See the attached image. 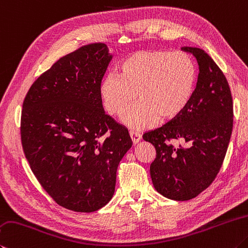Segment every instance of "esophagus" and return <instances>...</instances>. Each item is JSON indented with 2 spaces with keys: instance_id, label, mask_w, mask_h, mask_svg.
<instances>
[{
  "instance_id": "esophagus-1",
  "label": "esophagus",
  "mask_w": 248,
  "mask_h": 248,
  "mask_svg": "<svg viewBox=\"0 0 248 248\" xmlns=\"http://www.w3.org/2000/svg\"><path fill=\"white\" fill-rule=\"evenodd\" d=\"M130 137H131V140H132V142L134 144H137L138 142H140V140L142 139L141 133H139L137 131H133V130H131V131H130Z\"/></svg>"
}]
</instances>
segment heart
Wrapping results in <instances>:
<instances>
[{"mask_svg":"<svg viewBox=\"0 0 248 248\" xmlns=\"http://www.w3.org/2000/svg\"><path fill=\"white\" fill-rule=\"evenodd\" d=\"M196 82V67L186 52L151 51L129 56L102 81L100 96L109 115L137 130L177 117L190 103Z\"/></svg>","mask_w":248,"mask_h":248,"instance_id":"obj_1","label":"heart"}]
</instances>
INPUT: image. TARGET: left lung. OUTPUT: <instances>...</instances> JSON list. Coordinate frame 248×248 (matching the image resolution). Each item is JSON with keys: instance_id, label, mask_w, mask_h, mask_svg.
Returning a JSON list of instances; mask_svg holds the SVG:
<instances>
[{"instance_id": "left-lung-1", "label": "left lung", "mask_w": 248, "mask_h": 248, "mask_svg": "<svg viewBox=\"0 0 248 248\" xmlns=\"http://www.w3.org/2000/svg\"><path fill=\"white\" fill-rule=\"evenodd\" d=\"M182 51L193 54L200 69L191 101L168 124L143 134L156 150L150 167L153 186L173 201L194 199L213 183L233 128L232 95L223 73L204 49L186 46Z\"/></svg>"}]
</instances>
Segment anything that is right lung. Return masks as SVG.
I'll use <instances>...</instances> for the list:
<instances>
[{"label": "right lung", "mask_w": 248, "mask_h": 248, "mask_svg": "<svg viewBox=\"0 0 248 248\" xmlns=\"http://www.w3.org/2000/svg\"><path fill=\"white\" fill-rule=\"evenodd\" d=\"M111 58L104 43L67 54L34 81L22 104L21 143L31 170L58 205L77 213L111 200L119 161L132 146L128 130L102 105Z\"/></svg>", "instance_id": "add662e5"}]
</instances>
